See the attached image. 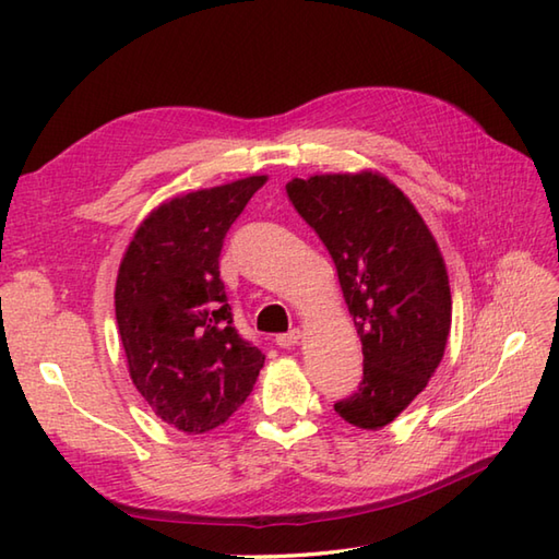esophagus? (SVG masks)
Listing matches in <instances>:
<instances>
[{
    "instance_id": "obj_1",
    "label": "esophagus",
    "mask_w": 559,
    "mask_h": 559,
    "mask_svg": "<svg viewBox=\"0 0 559 559\" xmlns=\"http://www.w3.org/2000/svg\"><path fill=\"white\" fill-rule=\"evenodd\" d=\"M300 338H302V331L300 329H293V331H288V334H278L276 336V346L278 348H293V346H298Z\"/></svg>"
}]
</instances>
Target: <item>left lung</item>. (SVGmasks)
<instances>
[{
    "instance_id": "8db88e82",
    "label": "left lung",
    "mask_w": 559,
    "mask_h": 559,
    "mask_svg": "<svg viewBox=\"0 0 559 559\" xmlns=\"http://www.w3.org/2000/svg\"><path fill=\"white\" fill-rule=\"evenodd\" d=\"M338 273L362 341V382L336 403L343 420L382 430L411 406L444 358L451 290L418 209L382 173H324L286 185Z\"/></svg>"
}]
</instances>
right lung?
Wrapping results in <instances>:
<instances>
[{
  "mask_svg": "<svg viewBox=\"0 0 559 559\" xmlns=\"http://www.w3.org/2000/svg\"><path fill=\"white\" fill-rule=\"evenodd\" d=\"M266 175L177 194L139 223L115 283L129 377L163 423L216 430L247 401L266 355L237 334L218 271L223 237Z\"/></svg>",
  "mask_w": 559,
  "mask_h": 559,
  "instance_id": "obj_1",
  "label": "right lung"
}]
</instances>
